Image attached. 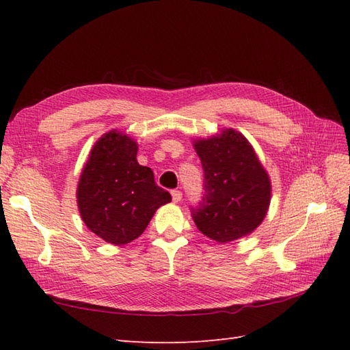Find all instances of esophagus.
Returning a JSON list of instances; mask_svg holds the SVG:
<instances>
[{
  "mask_svg": "<svg viewBox=\"0 0 350 350\" xmlns=\"http://www.w3.org/2000/svg\"><path fill=\"white\" fill-rule=\"evenodd\" d=\"M171 197H173V202H174V203H179L180 200H182V192H180L179 189L171 191Z\"/></svg>",
  "mask_w": 350,
  "mask_h": 350,
  "instance_id": "34e87169",
  "label": "esophagus"
}]
</instances>
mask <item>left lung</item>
<instances>
[{"label":"left lung","mask_w":350,"mask_h":350,"mask_svg":"<svg viewBox=\"0 0 350 350\" xmlns=\"http://www.w3.org/2000/svg\"><path fill=\"white\" fill-rule=\"evenodd\" d=\"M194 148L204 171L203 198L191 207L197 228L219 243L254 232L269 209L271 180L248 139L226 129Z\"/></svg>","instance_id":"left-lung-1"}]
</instances>
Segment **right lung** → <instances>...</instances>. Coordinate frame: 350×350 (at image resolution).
I'll list each match as a JSON object with an SVG mask.
<instances>
[{"label":"right lung","instance_id":"obj_1","mask_svg":"<svg viewBox=\"0 0 350 350\" xmlns=\"http://www.w3.org/2000/svg\"><path fill=\"white\" fill-rule=\"evenodd\" d=\"M137 152L138 144L126 133L109 131L96 141L78 182L81 218L113 245L137 239L158 207L171 202L153 171L139 165Z\"/></svg>","mask_w":350,"mask_h":350}]
</instances>
